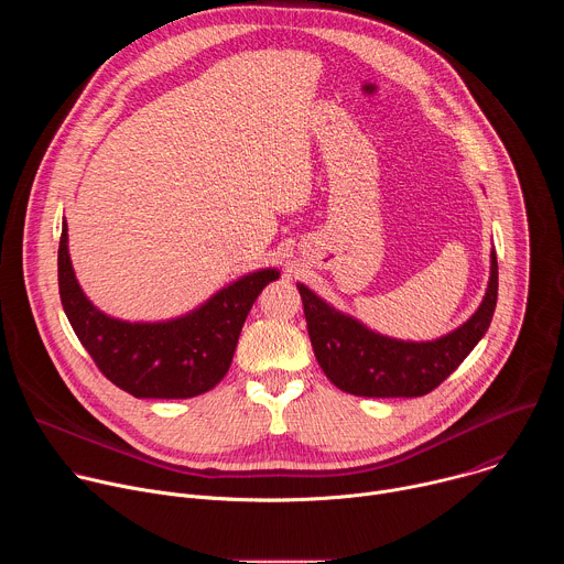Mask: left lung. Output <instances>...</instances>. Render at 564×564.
I'll list each match as a JSON object with an SVG mask.
<instances>
[{
  "mask_svg": "<svg viewBox=\"0 0 564 564\" xmlns=\"http://www.w3.org/2000/svg\"><path fill=\"white\" fill-rule=\"evenodd\" d=\"M296 288L314 357L339 390L357 397H422L437 388L489 330L498 303V259L494 250L489 288L475 314L435 341L383 337L303 283Z\"/></svg>",
  "mask_w": 564,
  "mask_h": 564,
  "instance_id": "8db88e82",
  "label": "left lung"
}]
</instances>
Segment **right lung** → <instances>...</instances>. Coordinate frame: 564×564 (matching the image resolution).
I'll use <instances>...</instances> for the list:
<instances>
[{"instance_id":"right-lung-1","label":"right lung","mask_w":564,"mask_h":564,"mask_svg":"<svg viewBox=\"0 0 564 564\" xmlns=\"http://www.w3.org/2000/svg\"><path fill=\"white\" fill-rule=\"evenodd\" d=\"M276 279L274 268L250 272L183 316L131 324L98 310L79 288L62 223L57 283L68 324L102 375L138 399H189L212 390L229 370L257 296Z\"/></svg>"}]
</instances>
